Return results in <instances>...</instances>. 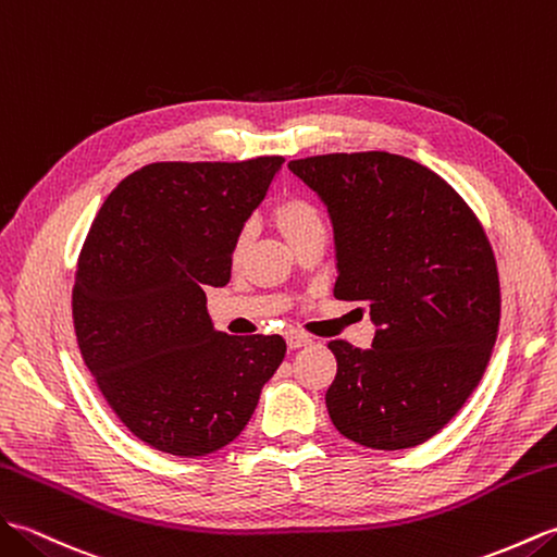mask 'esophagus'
Here are the masks:
<instances>
[{
	"instance_id": "34e87169",
	"label": "esophagus",
	"mask_w": 557,
	"mask_h": 557,
	"mask_svg": "<svg viewBox=\"0 0 557 557\" xmlns=\"http://www.w3.org/2000/svg\"><path fill=\"white\" fill-rule=\"evenodd\" d=\"M286 343H288L290 350H298V348H305V345H310L312 336H307V333H300V331H288Z\"/></svg>"
}]
</instances>
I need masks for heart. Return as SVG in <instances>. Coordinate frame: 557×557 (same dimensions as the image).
I'll return each mask as SVG.
<instances>
[{
  "label": "heart",
  "instance_id": "obj_1",
  "mask_svg": "<svg viewBox=\"0 0 557 557\" xmlns=\"http://www.w3.org/2000/svg\"><path fill=\"white\" fill-rule=\"evenodd\" d=\"M271 216H274V224L278 226V231L286 236L290 245L305 238L307 233L321 228V216L317 212V207L300 195L283 197V200H278L274 209H271ZM243 243H245V233L238 238V250L243 247Z\"/></svg>",
  "mask_w": 557,
  "mask_h": 557
}]
</instances>
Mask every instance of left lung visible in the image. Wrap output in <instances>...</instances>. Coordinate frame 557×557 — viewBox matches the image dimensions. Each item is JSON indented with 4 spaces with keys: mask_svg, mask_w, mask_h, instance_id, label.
<instances>
[{
    "mask_svg": "<svg viewBox=\"0 0 557 557\" xmlns=\"http://www.w3.org/2000/svg\"><path fill=\"white\" fill-rule=\"evenodd\" d=\"M288 169L329 209L333 295L367 302L376 326L369 350L329 343L331 422L367 448H414L450 422L491 360L500 283L486 233L446 181L400 154H321Z\"/></svg>",
    "mask_w": 557,
    "mask_h": 557,
    "instance_id": "1",
    "label": "left lung"
}]
</instances>
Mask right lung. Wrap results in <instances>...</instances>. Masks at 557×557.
Wrapping results in <instances>:
<instances>
[{
  "mask_svg": "<svg viewBox=\"0 0 557 557\" xmlns=\"http://www.w3.org/2000/svg\"><path fill=\"white\" fill-rule=\"evenodd\" d=\"M283 157L157 162L123 178L85 238L73 329L97 388L133 436L169 455L228 446L286 357L281 336L214 329L245 221Z\"/></svg>",
  "mask_w": 557,
  "mask_h": 557,
  "instance_id": "right-lung-1",
  "label": "right lung"
}]
</instances>
